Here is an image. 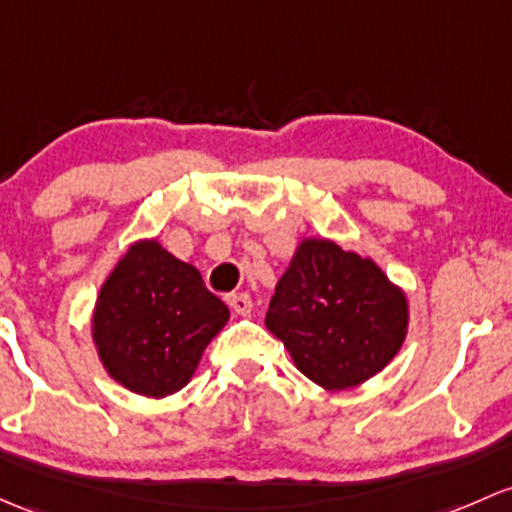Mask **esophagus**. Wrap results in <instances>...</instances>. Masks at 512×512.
<instances>
[{"label":"esophagus","mask_w":512,"mask_h":512,"mask_svg":"<svg viewBox=\"0 0 512 512\" xmlns=\"http://www.w3.org/2000/svg\"><path fill=\"white\" fill-rule=\"evenodd\" d=\"M228 304H230V309L240 316L250 314L252 311V299L247 297V294H228Z\"/></svg>","instance_id":"1"}]
</instances>
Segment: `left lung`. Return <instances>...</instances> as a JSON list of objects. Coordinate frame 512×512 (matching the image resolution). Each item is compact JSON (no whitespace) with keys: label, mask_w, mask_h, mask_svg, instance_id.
<instances>
[{"label":"left lung","mask_w":512,"mask_h":512,"mask_svg":"<svg viewBox=\"0 0 512 512\" xmlns=\"http://www.w3.org/2000/svg\"><path fill=\"white\" fill-rule=\"evenodd\" d=\"M265 324L306 378L338 392L395 358L410 309L405 292L370 257L304 238L277 282Z\"/></svg>","instance_id":"left-lung-1"}]
</instances>
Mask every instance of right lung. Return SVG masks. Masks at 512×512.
Returning <instances> with one entry per match:
<instances>
[{
  "mask_svg": "<svg viewBox=\"0 0 512 512\" xmlns=\"http://www.w3.org/2000/svg\"><path fill=\"white\" fill-rule=\"evenodd\" d=\"M228 319V306L208 292L196 267L159 240H139L102 284L93 341L115 383L159 400L191 380Z\"/></svg>",
  "mask_w": 512,
  "mask_h": 512,
  "instance_id": "right-lung-1",
  "label": "right lung"
}]
</instances>
